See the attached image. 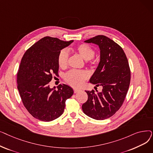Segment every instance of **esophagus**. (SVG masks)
<instances>
[{"mask_svg":"<svg viewBox=\"0 0 153 153\" xmlns=\"http://www.w3.org/2000/svg\"><path fill=\"white\" fill-rule=\"evenodd\" d=\"M74 92L76 94V93H77V92H79L80 91H81V89H77V88H74Z\"/></svg>","mask_w":153,"mask_h":153,"instance_id":"34e87169","label":"esophagus"}]
</instances>
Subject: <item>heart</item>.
<instances>
[{"label":"heart","instance_id":"obj_1","mask_svg":"<svg viewBox=\"0 0 153 153\" xmlns=\"http://www.w3.org/2000/svg\"><path fill=\"white\" fill-rule=\"evenodd\" d=\"M74 51L78 53L86 61L91 59L95 54L94 48L85 43L80 44L75 48ZM69 54L67 50H61L58 56V65L61 68H65L68 66ZM89 77V74L85 71L71 70L64 76L65 81L72 87L81 86Z\"/></svg>","mask_w":153,"mask_h":153}]
</instances>
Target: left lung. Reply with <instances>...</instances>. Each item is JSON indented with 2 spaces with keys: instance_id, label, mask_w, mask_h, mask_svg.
Segmentation results:
<instances>
[{
  "instance_id": "obj_1",
  "label": "left lung",
  "mask_w": 153,
  "mask_h": 153,
  "mask_svg": "<svg viewBox=\"0 0 153 153\" xmlns=\"http://www.w3.org/2000/svg\"><path fill=\"white\" fill-rule=\"evenodd\" d=\"M84 42L97 45L100 48V62L90 82L102 86V91H85L88 99L82 108L92 118L105 120L114 115L124 102L130 83L129 64L122 47L105 36H96Z\"/></svg>"
}]
</instances>
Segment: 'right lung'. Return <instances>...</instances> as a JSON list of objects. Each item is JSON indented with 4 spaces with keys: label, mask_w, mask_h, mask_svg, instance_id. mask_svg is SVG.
I'll return each mask as SVG.
<instances>
[{
    "label": "right lung",
    "mask_w": 153,
    "mask_h": 153,
    "mask_svg": "<svg viewBox=\"0 0 153 153\" xmlns=\"http://www.w3.org/2000/svg\"><path fill=\"white\" fill-rule=\"evenodd\" d=\"M72 42L45 36L28 48L21 60L17 80L20 97L29 113L41 121L59 117L66 100L74 94L68 85L59 84L58 90L49 85L53 74H58L59 52Z\"/></svg>",
    "instance_id": "add662e5"
}]
</instances>
